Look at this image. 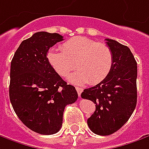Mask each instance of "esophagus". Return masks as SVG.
I'll return each instance as SVG.
<instances>
[{
    "label": "esophagus",
    "mask_w": 149,
    "mask_h": 149,
    "mask_svg": "<svg viewBox=\"0 0 149 149\" xmlns=\"http://www.w3.org/2000/svg\"><path fill=\"white\" fill-rule=\"evenodd\" d=\"M76 90H77V94H78V96L80 97V96H81V93H82V91H83V89H82V88H81V87H76Z\"/></svg>",
    "instance_id": "34e87169"
}]
</instances>
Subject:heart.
<instances>
[{
    "mask_svg": "<svg viewBox=\"0 0 149 149\" xmlns=\"http://www.w3.org/2000/svg\"><path fill=\"white\" fill-rule=\"evenodd\" d=\"M61 48L51 49L47 60L61 77H66L76 66L77 70L68 77L72 83L95 85L104 80L112 70L113 52L105 43L85 36H75L64 42Z\"/></svg>",
    "mask_w": 149,
    "mask_h": 149,
    "instance_id": "b5f03b06",
    "label": "heart"
}]
</instances>
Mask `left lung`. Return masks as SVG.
Wrapping results in <instances>:
<instances>
[{
    "label": "left lung",
    "mask_w": 149,
    "mask_h": 149,
    "mask_svg": "<svg viewBox=\"0 0 149 149\" xmlns=\"http://www.w3.org/2000/svg\"><path fill=\"white\" fill-rule=\"evenodd\" d=\"M106 43L113 56L112 70L107 77L90 88L81 97L96 104V110L87 119L92 132L107 136L123 126L137 104V62L127 46L112 39Z\"/></svg>",
    "instance_id": "8db88e82"
}]
</instances>
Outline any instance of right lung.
<instances>
[{
	"instance_id": "1",
	"label": "right lung",
	"mask_w": 149,
	"mask_h": 149,
	"mask_svg": "<svg viewBox=\"0 0 149 149\" xmlns=\"http://www.w3.org/2000/svg\"><path fill=\"white\" fill-rule=\"evenodd\" d=\"M57 33L39 31L24 40L10 63V101L17 117L37 133L51 135L62 126L65 107L78 95L49 64L47 55L56 42Z\"/></svg>"
}]
</instances>
